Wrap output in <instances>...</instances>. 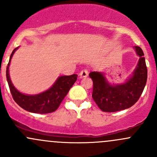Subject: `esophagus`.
Wrapping results in <instances>:
<instances>
[{"mask_svg":"<svg viewBox=\"0 0 157 157\" xmlns=\"http://www.w3.org/2000/svg\"><path fill=\"white\" fill-rule=\"evenodd\" d=\"M79 76H80V78H82V77H86L88 76V71L86 69L83 70V71H80V73L79 74Z\"/></svg>","mask_w":157,"mask_h":157,"instance_id":"34e87169","label":"esophagus"}]
</instances>
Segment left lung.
I'll use <instances>...</instances> for the list:
<instances>
[{"label":"left lung","instance_id":"1","mask_svg":"<svg viewBox=\"0 0 157 157\" xmlns=\"http://www.w3.org/2000/svg\"><path fill=\"white\" fill-rule=\"evenodd\" d=\"M139 57L132 74L122 83H109L102 72L93 71L89 74L93 82V99L103 112H114L132 106L141 96L147 79V69L142 49L134 46Z\"/></svg>","mask_w":157,"mask_h":157}]
</instances>
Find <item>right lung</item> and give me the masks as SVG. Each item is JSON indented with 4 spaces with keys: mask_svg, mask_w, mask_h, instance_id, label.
<instances>
[{
    "mask_svg": "<svg viewBox=\"0 0 157 157\" xmlns=\"http://www.w3.org/2000/svg\"><path fill=\"white\" fill-rule=\"evenodd\" d=\"M19 47L13 51L7 64L6 76L9 88L14 101L21 108L33 113L47 114L53 112L59 107L64 98L69 92L77 78V74L71 76H60L54 84L45 91L36 95H28L19 91L10 80L9 67L12 57Z\"/></svg>",
    "mask_w": 157,
    "mask_h": 157,
    "instance_id": "obj_1",
    "label": "right lung"
}]
</instances>
